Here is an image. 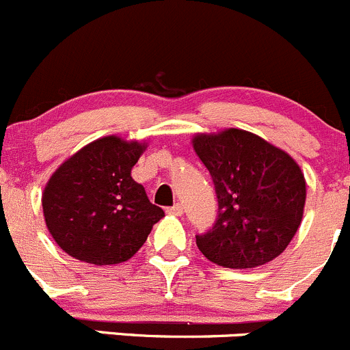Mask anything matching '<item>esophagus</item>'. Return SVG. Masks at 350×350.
Returning <instances> with one entry per match:
<instances>
[{
  "label": "esophagus",
  "mask_w": 350,
  "mask_h": 350,
  "mask_svg": "<svg viewBox=\"0 0 350 350\" xmlns=\"http://www.w3.org/2000/svg\"><path fill=\"white\" fill-rule=\"evenodd\" d=\"M167 213L168 214H174V216H182V214H183V206L180 202H176L172 207H167Z\"/></svg>",
  "instance_id": "obj_1"
}]
</instances>
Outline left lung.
I'll return each instance as SVG.
<instances>
[{
    "mask_svg": "<svg viewBox=\"0 0 350 350\" xmlns=\"http://www.w3.org/2000/svg\"><path fill=\"white\" fill-rule=\"evenodd\" d=\"M193 150L213 178L217 216L196 234L204 257L230 269H252L281 255L296 234L306 182L296 161L241 129L199 134Z\"/></svg>",
    "mask_w": 350,
    "mask_h": 350,
    "instance_id": "1",
    "label": "left lung"
}]
</instances>
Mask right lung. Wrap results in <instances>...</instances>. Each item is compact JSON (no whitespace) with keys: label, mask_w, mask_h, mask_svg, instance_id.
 Segmentation results:
<instances>
[{"label":"right lung","mask_w":350,"mask_h":350,"mask_svg":"<svg viewBox=\"0 0 350 350\" xmlns=\"http://www.w3.org/2000/svg\"><path fill=\"white\" fill-rule=\"evenodd\" d=\"M144 144L96 139L54 172L42 193L46 224L71 257L95 265L126 262L146 241L163 209L150 202L131 170Z\"/></svg>","instance_id":"1"}]
</instances>
